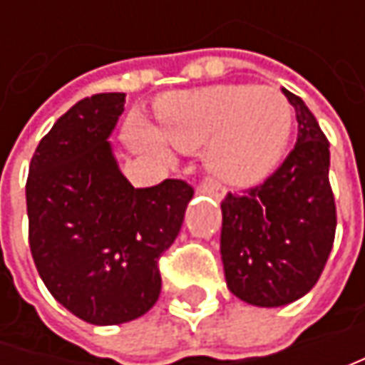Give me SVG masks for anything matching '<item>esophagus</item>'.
<instances>
[{
    "instance_id": "esophagus-1",
    "label": "esophagus",
    "mask_w": 365,
    "mask_h": 365,
    "mask_svg": "<svg viewBox=\"0 0 365 365\" xmlns=\"http://www.w3.org/2000/svg\"><path fill=\"white\" fill-rule=\"evenodd\" d=\"M197 192H201V195H211V197H217V199H221V197L225 195V189H223L219 182H215V180L205 178L203 182L197 187Z\"/></svg>"
}]
</instances>
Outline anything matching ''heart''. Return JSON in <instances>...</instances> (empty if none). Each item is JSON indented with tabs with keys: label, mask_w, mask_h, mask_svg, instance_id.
<instances>
[{
	"label": "heart",
	"mask_w": 365,
	"mask_h": 365,
	"mask_svg": "<svg viewBox=\"0 0 365 365\" xmlns=\"http://www.w3.org/2000/svg\"><path fill=\"white\" fill-rule=\"evenodd\" d=\"M292 107L276 87L219 85L166 97L158 109V135L178 150L207 146L209 168L230 182L266 176L287 150ZM142 146L162 152L146 128L133 130Z\"/></svg>",
	"instance_id": "1"
}]
</instances>
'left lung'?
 Listing matches in <instances>:
<instances>
[{
	"instance_id": "1",
	"label": "left lung",
	"mask_w": 365,
	"mask_h": 365,
	"mask_svg": "<svg viewBox=\"0 0 365 365\" xmlns=\"http://www.w3.org/2000/svg\"><path fill=\"white\" fill-rule=\"evenodd\" d=\"M299 135L287 160L262 185L221 201V258L233 294L256 307H282L315 287L335 242L329 140L301 97Z\"/></svg>"
}]
</instances>
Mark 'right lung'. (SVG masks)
I'll return each mask as SVG.
<instances>
[{
  "mask_svg": "<svg viewBox=\"0 0 365 365\" xmlns=\"http://www.w3.org/2000/svg\"><path fill=\"white\" fill-rule=\"evenodd\" d=\"M125 93H97L61 115L26 180L28 242L50 294L78 319L118 325L160 297L158 259L195 190L180 178L133 189L109 148Z\"/></svg>",
  "mask_w": 365,
  "mask_h": 365,
  "instance_id": "add662e5",
  "label": "right lung"
}]
</instances>
